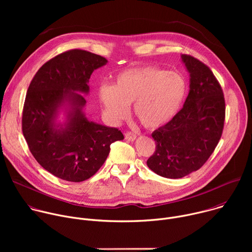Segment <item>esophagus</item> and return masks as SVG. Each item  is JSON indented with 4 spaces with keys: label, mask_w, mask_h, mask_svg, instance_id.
<instances>
[{
    "label": "esophagus",
    "mask_w": 252,
    "mask_h": 252,
    "mask_svg": "<svg viewBox=\"0 0 252 252\" xmlns=\"http://www.w3.org/2000/svg\"><path fill=\"white\" fill-rule=\"evenodd\" d=\"M125 137H126V139L128 140V141H133V140L136 138V135H135V133H133V132H131V131H126V132L125 133Z\"/></svg>",
    "instance_id": "1"
}]
</instances>
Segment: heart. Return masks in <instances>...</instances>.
Masks as SVG:
<instances>
[{"label":"heart","mask_w":252,"mask_h":252,"mask_svg":"<svg viewBox=\"0 0 252 252\" xmlns=\"http://www.w3.org/2000/svg\"><path fill=\"white\" fill-rule=\"evenodd\" d=\"M187 94V82L177 71L157 65L127 68L114 80L113 86L99 88L98 96L104 114L118 122L126 117L133 103V114L149 129L169 123L181 110Z\"/></svg>","instance_id":"obj_1"}]
</instances>
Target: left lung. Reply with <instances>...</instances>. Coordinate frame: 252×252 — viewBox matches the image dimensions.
I'll return each instance as SVG.
<instances>
[{
  "mask_svg": "<svg viewBox=\"0 0 252 252\" xmlns=\"http://www.w3.org/2000/svg\"><path fill=\"white\" fill-rule=\"evenodd\" d=\"M190 75L189 93L183 109L152 136L156 151L148 166L167 178H181L199 169L221 137L225 100L211 69L189 55L182 56Z\"/></svg>",
  "mask_w": 252,
  "mask_h": 252,
  "instance_id": "8db88e82",
  "label": "left lung"
}]
</instances>
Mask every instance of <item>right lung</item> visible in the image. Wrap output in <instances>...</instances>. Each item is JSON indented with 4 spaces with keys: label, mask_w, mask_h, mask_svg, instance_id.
I'll return each mask as SVG.
<instances>
[{
    "label": "right lung",
    "mask_w": 252,
    "mask_h": 252,
    "mask_svg": "<svg viewBox=\"0 0 252 252\" xmlns=\"http://www.w3.org/2000/svg\"><path fill=\"white\" fill-rule=\"evenodd\" d=\"M107 61L75 49L44 63L32 78L25 99L22 130L33 158L46 170L66 182L81 183L103 164L114 141L124 139L116 127L88 121L82 112L93 71ZM68 100L73 111L63 129L55 128L58 107Z\"/></svg>",
    "instance_id": "obj_1"
}]
</instances>
